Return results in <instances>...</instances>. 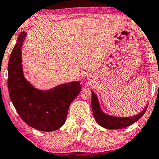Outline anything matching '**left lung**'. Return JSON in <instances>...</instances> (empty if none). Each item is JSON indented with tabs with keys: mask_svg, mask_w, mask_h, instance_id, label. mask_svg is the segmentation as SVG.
<instances>
[{
	"mask_svg": "<svg viewBox=\"0 0 159 159\" xmlns=\"http://www.w3.org/2000/svg\"><path fill=\"white\" fill-rule=\"evenodd\" d=\"M91 92H92L91 106H92L93 116H94L97 123L101 127L106 128V129H119L129 127V126L135 123L137 121L139 120L144 115L147 110L148 106H146V107L142 111L139 113L138 114H136L132 116L118 117L111 116V115L105 114L102 111L96 94L93 90H91Z\"/></svg>",
	"mask_w": 159,
	"mask_h": 159,
	"instance_id": "8db88e82",
	"label": "left lung"
}]
</instances>
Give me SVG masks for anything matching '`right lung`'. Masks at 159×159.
Here are the masks:
<instances>
[{
	"label": "right lung",
	"instance_id": "add662e5",
	"mask_svg": "<svg viewBox=\"0 0 159 159\" xmlns=\"http://www.w3.org/2000/svg\"><path fill=\"white\" fill-rule=\"evenodd\" d=\"M27 32L19 34L8 66L9 96L21 119L43 132L59 129L65 123L69 107L79 95L80 82H68L48 90L34 88L25 79L21 64V47Z\"/></svg>",
	"mask_w": 159,
	"mask_h": 159
}]
</instances>
